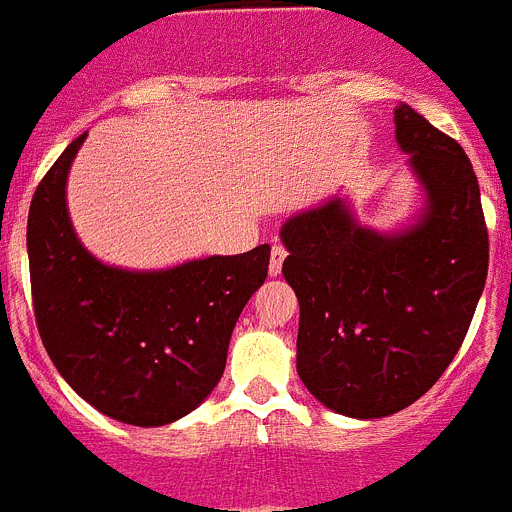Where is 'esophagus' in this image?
Returning a JSON list of instances; mask_svg holds the SVG:
<instances>
[{
    "label": "esophagus",
    "mask_w": 512,
    "mask_h": 512,
    "mask_svg": "<svg viewBox=\"0 0 512 512\" xmlns=\"http://www.w3.org/2000/svg\"><path fill=\"white\" fill-rule=\"evenodd\" d=\"M285 257H288V250H285L283 245H273V250H270V275H273V278H278V275L283 273Z\"/></svg>",
    "instance_id": "1"
}]
</instances>
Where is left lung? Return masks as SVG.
<instances>
[{
	"label": "left lung",
	"mask_w": 512,
	"mask_h": 512,
	"mask_svg": "<svg viewBox=\"0 0 512 512\" xmlns=\"http://www.w3.org/2000/svg\"><path fill=\"white\" fill-rule=\"evenodd\" d=\"M395 137L428 196L416 227L385 237L334 199L280 229L283 275L301 306L298 375L352 418L390 416L434 388L467 336L490 262L462 145L408 104L395 109Z\"/></svg>",
	"instance_id": "8db88e82"
}]
</instances>
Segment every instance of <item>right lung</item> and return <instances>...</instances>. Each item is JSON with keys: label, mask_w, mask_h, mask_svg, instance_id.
<instances>
[{"label": "right lung", "mask_w": 512, "mask_h": 512, "mask_svg": "<svg viewBox=\"0 0 512 512\" xmlns=\"http://www.w3.org/2000/svg\"><path fill=\"white\" fill-rule=\"evenodd\" d=\"M76 137L35 188L27 216L32 311L63 380L114 421L165 426L222 380L239 313L265 283L270 245L158 273L101 265L66 209Z\"/></svg>", "instance_id": "add662e5"}]
</instances>
